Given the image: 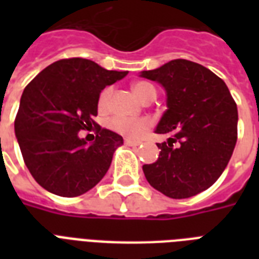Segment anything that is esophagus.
<instances>
[{"label":"esophagus","instance_id":"1","mask_svg":"<svg viewBox=\"0 0 259 259\" xmlns=\"http://www.w3.org/2000/svg\"><path fill=\"white\" fill-rule=\"evenodd\" d=\"M125 144L127 146H138L141 142L140 141H133V140H129V138H125Z\"/></svg>","mask_w":259,"mask_h":259}]
</instances>
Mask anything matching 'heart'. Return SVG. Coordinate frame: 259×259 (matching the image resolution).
Masks as SVG:
<instances>
[{
	"label": "heart",
	"instance_id": "b5f03b06",
	"mask_svg": "<svg viewBox=\"0 0 259 259\" xmlns=\"http://www.w3.org/2000/svg\"><path fill=\"white\" fill-rule=\"evenodd\" d=\"M133 91L141 98L142 101H146L149 98H156V89L149 82H137L133 84ZM111 94V89L107 87L101 93L98 99L99 109L105 110L109 105V98ZM152 125V122L148 118H123L113 117L107 121V127L115 133L121 134L126 138H138L145 130H148Z\"/></svg>",
	"mask_w": 259,
	"mask_h": 259
}]
</instances>
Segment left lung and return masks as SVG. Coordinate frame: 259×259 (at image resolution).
I'll list each match as a JSON object with an SVG mask.
<instances>
[{"label": "left lung", "mask_w": 259, "mask_h": 259, "mask_svg": "<svg viewBox=\"0 0 259 259\" xmlns=\"http://www.w3.org/2000/svg\"><path fill=\"white\" fill-rule=\"evenodd\" d=\"M141 76L165 89L168 109L154 132L170 134L157 144V161L142 166L146 180L172 199L195 196L219 179L233 156L237 103L219 76L184 59L142 71Z\"/></svg>", "instance_id": "1"}]
</instances>
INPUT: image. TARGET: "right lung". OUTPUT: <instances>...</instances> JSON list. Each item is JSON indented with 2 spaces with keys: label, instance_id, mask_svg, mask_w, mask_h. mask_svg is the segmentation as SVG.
<instances>
[{
  "label": "right lung",
  "instance_id": "add662e5",
  "mask_svg": "<svg viewBox=\"0 0 259 259\" xmlns=\"http://www.w3.org/2000/svg\"><path fill=\"white\" fill-rule=\"evenodd\" d=\"M126 75L127 71L105 70L89 59H62L25 87L14 132L26 168L48 192L79 196L109 170L123 140L102 129L94 117L102 90ZM80 130H94L96 141L87 144L78 137Z\"/></svg>",
  "mask_w": 259,
  "mask_h": 259
}]
</instances>
